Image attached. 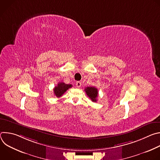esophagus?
Wrapping results in <instances>:
<instances>
[{
	"instance_id": "obj_1",
	"label": "esophagus",
	"mask_w": 160,
	"mask_h": 160,
	"mask_svg": "<svg viewBox=\"0 0 160 160\" xmlns=\"http://www.w3.org/2000/svg\"><path fill=\"white\" fill-rule=\"evenodd\" d=\"M76 85H77V87L80 88V87H81V85H82V82H80V81L77 82H76Z\"/></svg>"
}]
</instances>
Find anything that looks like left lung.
Wrapping results in <instances>:
<instances>
[{
    "label": "left lung",
    "instance_id": "8db88e82",
    "mask_svg": "<svg viewBox=\"0 0 160 160\" xmlns=\"http://www.w3.org/2000/svg\"><path fill=\"white\" fill-rule=\"evenodd\" d=\"M85 91L87 95L93 102L98 101V90L95 87H87L85 88Z\"/></svg>",
    "mask_w": 160,
    "mask_h": 160
}]
</instances>
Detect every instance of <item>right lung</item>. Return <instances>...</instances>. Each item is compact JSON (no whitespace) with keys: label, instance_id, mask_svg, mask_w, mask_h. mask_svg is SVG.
<instances>
[{"label":"right lung","instance_id":"obj_1","mask_svg":"<svg viewBox=\"0 0 160 160\" xmlns=\"http://www.w3.org/2000/svg\"><path fill=\"white\" fill-rule=\"evenodd\" d=\"M72 87L73 85L72 84H66L61 82H59L57 86H56L53 89L54 94L57 98H60L65 92H66L68 89L72 88Z\"/></svg>","mask_w":160,"mask_h":160}]
</instances>
